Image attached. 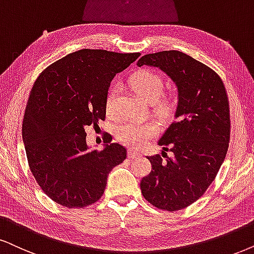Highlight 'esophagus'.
<instances>
[{
    "label": "esophagus",
    "instance_id": "34e87169",
    "mask_svg": "<svg viewBox=\"0 0 254 254\" xmlns=\"http://www.w3.org/2000/svg\"><path fill=\"white\" fill-rule=\"evenodd\" d=\"M127 157H129L130 159H134V158H138V157H140V155L139 152H137V151L129 150L127 151Z\"/></svg>",
    "mask_w": 254,
    "mask_h": 254
}]
</instances>
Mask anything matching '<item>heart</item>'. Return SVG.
Instances as JSON below:
<instances>
[{"mask_svg":"<svg viewBox=\"0 0 254 254\" xmlns=\"http://www.w3.org/2000/svg\"><path fill=\"white\" fill-rule=\"evenodd\" d=\"M132 89L149 103H155L163 91V79L151 70H139L130 78ZM120 95V86L114 84L109 89L105 99V108L109 114H115ZM157 132L156 127L151 123H138V122H125L117 129V138L125 145L138 149L143 146L150 138Z\"/></svg>","mask_w":254,"mask_h":254,"instance_id":"1","label":"heart"}]
</instances>
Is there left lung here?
Wrapping results in <instances>:
<instances>
[{
    "label": "left lung",
    "mask_w": 254,
    "mask_h": 254,
    "mask_svg": "<svg viewBox=\"0 0 254 254\" xmlns=\"http://www.w3.org/2000/svg\"><path fill=\"white\" fill-rule=\"evenodd\" d=\"M137 65L159 68L178 91L175 121L158 142L172 156L163 151L147 157L152 169L140 190L157 208L182 210L205 193L225 159L231 130L225 85L216 71L182 51L147 54Z\"/></svg>",
    "instance_id": "left-lung-1"
}]
</instances>
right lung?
I'll return each instance as SVG.
<instances>
[{
    "label": "right lung",
    "mask_w": 254,
    "mask_h": 254,
    "mask_svg": "<svg viewBox=\"0 0 254 254\" xmlns=\"http://www.w3.org/2000/svg\"><path fill=\"white\" fill-rule=\"evenodd\" d=\"M139 56L82 49L51 64L35 81L22 137L31 173L57 204L81 208L96 203L109 173L127 158V149L117 143L90 150L85 127L105 120L112 78Z\"/></svg>",
    "instance_id": "1"
}]
</instances>
